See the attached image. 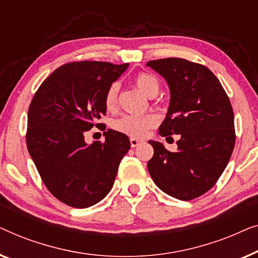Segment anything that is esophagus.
<instances>
[{
	"label": "esophagus",
	"instance_id": "34e87169",
	"mask_svg": "<svg viewBox=\"0 0 258 258\" xmlns=\"http://www.w3.org/2000/svg\"><path fill=\"white\" fill-rule=\"evenodd\" d=\"M130 143H131V146H132V147H137L138 145H140L141 143H143V140L137 139V138H131Z\"/></svg>",
	"mask_w": 258,
	"mask_h": 258
}]
</instances>
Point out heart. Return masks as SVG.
<instances>
[{
    "label": "heart",
    "instance_id": "1",
    "mask_svg": "<svg viewBox=\"0 0 258 258\" xmlns=\"http://www.w3.org/2000/svg\"><path fill=\"white\" fill-rule=\"evenodd\" d=\"M134 84H136L137 88L147 97L157 96V93L159 91V83L157 79H155L152 75L145 74V72H141V74L137 75V77L134 78ZM118 92V83L111 84L106 90L104 103L105 107H106L108 111H113L115 106H117ZM157 124V115L148 113L140 115H124V117L114 120L113 124H112V127L117 131V132L125 134V136L132 138H143L146 136L148 130L154 127Z\"/></svg>",
    "mask_w": 258,
    "mask_h": 258
}]
</instances>
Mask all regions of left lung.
Masks as SVG:
<instances>
[{"mask_svg": "<svg viewBox=\"0 0 258 258\" xmlns=\"http://www.w3.org/2000/svg\"><path fill=\"white\" fill-rule=\"evenodd\" d=\"M146 65L166 79L170 91L159 134H180L175 152L148 141L154 148L148 172L166 194L193 200L216 183L229 162L235 146L233 107L219 79L201 64L164 58Z\"/></svg>", "mask_w": 258, "mask_h": 258, "instance_id": "8db88e82", "label": "left lung"}]
</instances>
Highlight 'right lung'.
Returning <instances> with one entry per match:
<instances>
[{
    "label": "right lung",
    "mask_w": 258,
    "mask_h": 258,
    "mask_svg": "<svg viewBox=\"0 0 258 258\" xmlns=\"http://www.w3.org/2000/svg\"><path fill=\"white\" fill-rule=\"evenodd\" d=\"M128 68L107 61H74L52 72L32 98L27 146L53 197L74 208H88L110 193L127 153V136L104 132L105 141L88 145L84 133L106 114V90Z\"/></svg>",
    "instance_id": "add662e5"
}]
</instances>
